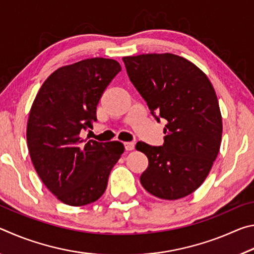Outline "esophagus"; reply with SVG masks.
<instances>
[{"label": "esophagus", "mask_w": 254, "mask_h": 254, "mask_svg": "<svg viewBox=\"0 0 254 254\" xmlns=\"http://www.w3.org/2000/svg\"><path fill=\"white\" fill-rule=\"evenodd\" d=\"M124 148H126L127 151H131V150L134 149V142H124Z\"/></svg>", "instance_id": "obj_1"}]
</instances>
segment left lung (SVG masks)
<instances>
[{
    "label": "left lung",
    "mask_w": 254,
    "mask_h": 254,
    "mask_svg": "<svg viewBox=\"0 0 254 254\" xmlns=\"http://www.w3.org/2000/svg\"><path fill=\"white\" fill-rule=\"evenodd\" d=\"M128 78L151 114L167 120L165 142H137L148 157L140 182L161 199H179L198 188L216 159L222 139V115L208 77L194 64L173 54L123 57Z\"/></svg>",
    "instance_id": "1"
}]
</instances>
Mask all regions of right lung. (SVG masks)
Wrapping results in <instances>:
<instances>
[{
    "mask_svg": "<svg viewBox=\"0 0 254 254\" xmlns=\"http://www.w3.org/2000/svg\"><path fill=\"white\" fill-rule=\"evenodd\" d=\"M120 71L114 59L80 60L54 71L33 101L27 126L30 157L42 183L67 205L100 198L124 152L119 141L106 144L80 137L93 127L98 102Z\"/></svg>",
    "mask_w": 254,
    "mask_h": 254,
    "instance_id": "add662e5",
    "label": "right lung"
}]
</instances>
